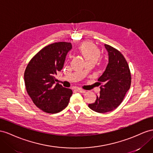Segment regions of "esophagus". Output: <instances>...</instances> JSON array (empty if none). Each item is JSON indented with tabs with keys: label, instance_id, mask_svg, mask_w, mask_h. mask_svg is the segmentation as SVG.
Instances as JSON below:
<instances>
[{
	"label": "esophagus",
	"instance_id": "obj_1",
	"mask_svg": "<svg viewBox=\"0 0 153 153\" xmlns=\"http://www.w3.org/2000/svg\"><path fill=\"white\" fill-rule=\"evenodd\" d=\"M76 90H77V91H79V92H80V93L84 94V93H85V92H86V91H85V90H82V89H81V88H77Z\"/></svg>",
	"mask_w": 153,
	"mask_h": 153
}]
</instances>
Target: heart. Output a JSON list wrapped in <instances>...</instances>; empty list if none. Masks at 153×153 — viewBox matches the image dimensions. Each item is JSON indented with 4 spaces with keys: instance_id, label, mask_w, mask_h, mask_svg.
Here are the masks:
<instances>
[{
    "instance_id": "b5f03b06",
    "label": "heart",
    "mask_w": 153,
    "mask_h": 153,
    "mask_svg": "<svg viewBox=\"0 0 153 153\" xmlns=\"http://www.w3.org/2000/svg\"><path fill=\"white\" fill-rule=\"evenodd\" d=\"M79 51L88 61H97L100 56V51L98 48L92 43L85 42L79 47Z\"/></svg>"
}]
</instances>
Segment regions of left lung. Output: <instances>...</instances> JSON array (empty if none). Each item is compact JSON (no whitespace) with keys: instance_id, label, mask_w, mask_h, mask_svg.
Here are the masks:
<instances>
[{"instance_id":"8db88e82","label":"left lung","mask_w":153,"mask_h":153,"mask_svg":"<svg viewBox=\"0 0 153 153\" xmlns=\"http://www.w3.org/2000/svg\"><path fill=\"white\" fill-rule=\"evenodd\" d=\"M108 52V63L105 71L98 79L100 95L88 107L100 113L113 111L123 102L129 90L131 76L128 62L121 52L113 47L104 44Z\"/></svg>"}]
</instances>
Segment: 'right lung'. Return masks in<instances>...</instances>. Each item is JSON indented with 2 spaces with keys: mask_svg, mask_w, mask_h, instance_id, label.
Returning <instances> with one entry per match:
<instances>
[{
  "mask_svg": "<svg viewBox=\"0 0 153 153\" xmlns=\"http://www.w3.org/2000/svg\"><path fill=\"white\" fill-rule=\"evenodd\" d=\"M71 43L56 42L43 48L30 59L24 72L26 90L41 110L57 113L66 108L72 90L56 83L55 76L63 67Z\"/></svg>",
  "mask_w": 153,
  "mask_h": 153,
  "instance_id": "1",
  "label": "right lung"
}]
</instances>
